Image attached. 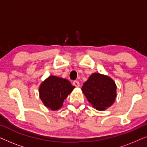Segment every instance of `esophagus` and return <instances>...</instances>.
Segmentation results:
<instances>
[{"instance_id":"1","label":"esophagus","mask_w":147,"mask_h":147,"mask_svg":"<svg viewBox=\"0 0 147 147\" xmlns=\"http://www.w3.org/2000/svg\"><path fill=\"white\" fill-rule=\"evenodd\" d=\"M73 85H74V86H76V87H79V86H80L79 82H78V81H74V82H73Z\"/></svg>"}]
</instances>
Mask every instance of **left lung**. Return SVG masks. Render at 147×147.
I'll use <instances>...</instances> for the list:
<instances>
[{"label": "left lung", "instance_id": "8db88e82", "mask_svg": "<svg viewBox=\"0 0 147 147\" xmlns=\"http://www.w3.org/2000/svg\"><path fill=\"white\" fill-rule=\"evenodd\" d=\"M82 90L94 108L104 110L114 103L116 97V86L108 76L94 73L84 84Z\"/></svg>", "mask_w": 147, "mask_h": 147}]
</instances>
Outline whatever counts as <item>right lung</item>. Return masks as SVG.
Instances as JSON below:
<instances>
[{
  "instance_id": "1",
  "label": "right lung",
  "mask_w": 147,
  "mask_h": 147,
  "mask_svg": "<svg viewBox=\"0 0 147 147\" xmlns=\"http://www.w3.org/2000/svg\"><path fill=\"white\" fill-rule=\"evenodd\" d=\"M74 88L75 86L66 79L49 76L40 86V98L47 108L57 110L63 106L64 100Z\"/></svg>"
}]
</instances>
